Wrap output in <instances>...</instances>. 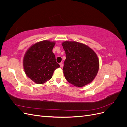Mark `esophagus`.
<instances>
[{
    "instance_id": "34e87169",
    "label": "esophagus",
    "mask_w": 127,
    "mask_h": 127,
    "mask_svg": "<svg viewBox=\"0 0 127 127\" xmlns=\"http://www.w3.org/2000/svg\"><path fill=\"white\" fill-rule=\"evenodd\" d=\"M60 64V67H61V68H62V67H63V66H64V65H63V64L62 63H60V64Z\"/></svg>"
}]
</instances>
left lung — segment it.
Returning <instances> with one entry per match:
<instances>
[{"label":"left lung","mask_w":127,"mask_h":127,"mask_svg":"<svg viewBox=\"0 0 127 127\" xmlns=\"http://www.w3.org/2000/svg\"><path fill=\"white\" fill-rule=\"evenodd\" d=\"M66 53L63 71L67 81L76 87H83L91 83L99 69L97 55L86 44L76 41L62 43Z\"/></svg>","instance_id":"1"}]
</instances>
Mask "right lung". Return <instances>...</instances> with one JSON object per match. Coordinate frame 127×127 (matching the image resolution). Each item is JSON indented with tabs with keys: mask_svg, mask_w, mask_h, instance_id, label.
Wrapping results in <instances>:
<instances>
[{
	"mask_svg": "<svg viewBox=\"0 0 127 127\" xmlns=\"http://www.w3.org/2000/svg\"><path fill=\"white\" fill-rule=\"evenodd\" d=\"M55 42L43 40L33 44L25 53L23 68L26 75L37 84L50 79L60 65L52 52Z\"/></svg>",
	"mask_w": 127,
	"mask_h": 127,
	"instance_id": "add662e5",
	"label": "right lung"
}]
</instances>
